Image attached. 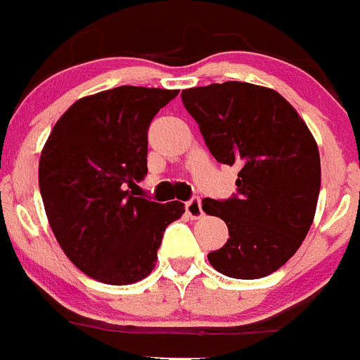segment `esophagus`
Returning a JSON list of instances; mask_svg holds the SVG:
<instances>
[{"instance_id":"obj_1","label":"esophagus","mask_w":360,"mask_h":360,"mask_svg":"<svg viewBox=\"0 0 360 360\" xmlns=\"http://www.w3.org/2000/svg\"><path fill=\"white\" fill-rule=\"evenodd\" d=\"M186 214L189 215L191 219H201L203 217V208H201L200 198H193L191 201L186 203Z\"/></svg>"}]
</instances>
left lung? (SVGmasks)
I'll list each match as a JSON object with an SVG mask.
<instances>
[{
  "mask_svg": "<svg viewBox=\"0 0 360 360\" xmlns=\"http://www.w3.org/2000/svg\"><path fill=\"white\" fill-rule=\"evenodd\" d=\"M215 160L238 166V196L201 201L226 222L229 238L208 252L217 272L259 279L302 245L320 194V153L306 122L270 88L226 81L182 91Z\"/></svg>",
  "mask_w": 360,
  "mask_h": 360,
  "instance_id": "1",
  "label": "left lung"
}]
</instances>
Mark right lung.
<instances>
[{
  "instance_id": "obj_1",
  "label": "right lung",
  "mask_w": 360,
  "mask_h": 360,
  "mask_svg": "<svg viewBox=\"0 0 360 360\" xmlns=\"http://www.w3.org/2000/svg\"><path fill=\"white\" fill-rule=\"evenodd\" d=\"M178 90L118 86L75 101L53 127L39 162L47 221L67 258L105 285L145 279L184 203L136 194L148 173L150 122Z\"/></svg>"
}]
</instances>
